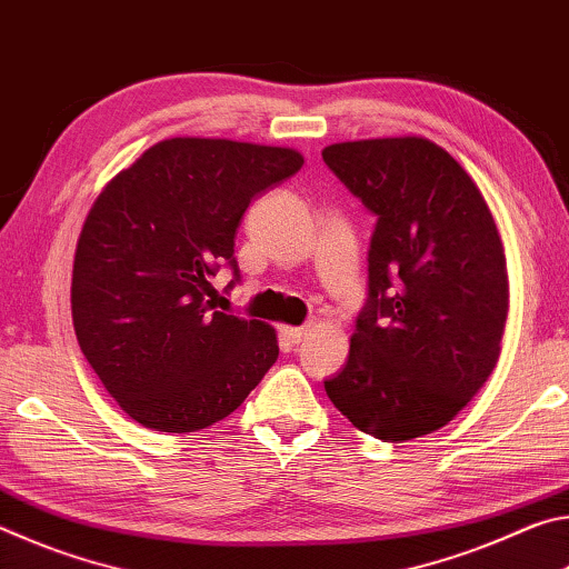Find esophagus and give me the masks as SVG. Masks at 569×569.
Wrapping results in <instances>:
<instances>
[{
  "label": "esophagus",
  "mask_w": 569,
  "mask_h": 569,
  "mask_svg": "<svg viewBox=\"0 0 569 569\" xmlns=\"http://www.w3.org/2000/svg\"><path fill=\"white\" fill-rule=\"evenodd\" d=\"M308 331H311V326H283V329H281L283 339L288 343H301L308 336Z\"/></svg>",
  "instance_id": "obj_1"
}]
</instances>
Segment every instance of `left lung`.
<instances>
[{
  "label": "left lung",
  "instance_id": "left-lung-1",
  "mask_svg": "<svg viewBox=\"0 0 569 569\" xmlns=\"http://www.w3.org/2000/svg\"><path fill=\"white\" fill-rule=\"evenodd\" d=\"M323 162L377 216L369 301L326 393L363 435H431L492 377L509 311L505 246L485 196L421 134L333 142Z\"/></svg>",
  "mask_w": 569,
  "mask_h": 569
}]
</instances>
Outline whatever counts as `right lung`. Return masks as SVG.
<instances>
[{"instance_id": "obj_1", "label": "right lung", "mask_w": 569, "mask_h": 569, "mask_svg": "<svg viewBox=\"0 0 569 569\" xmlns=\"http://www.w3.org/2000/svg\"><path fill=\"white\" fill-rule=\"evenodd\" d=\"M293 148L170 138L120 170L84 218L72 323L120 409L170 435L246 401L278 359L276 329L216 311L213 276L258 192L301 170Z\"/></svg>"}]
</instances>
